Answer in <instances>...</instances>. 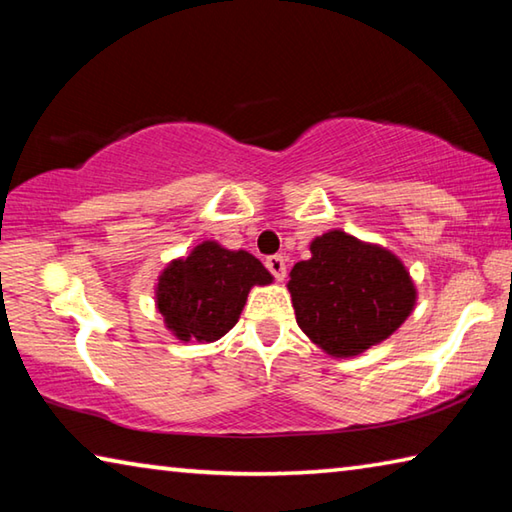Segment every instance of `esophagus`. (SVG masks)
I'll return each instance as SVG.
<instances>
[{
    "mask_svg": "<svg viewBox=\"0 0 512 512\" xmlns=\"http://www.w3.org/2000/svg\"><path fill=\"white\" fill-rule=\"evenodd\" d=\"M266 268L268 271L273 273V277L277 282H282L284 277H287V262H284V257L282 255H271V257H266Z\"/></svg>",
    "mask_w": 512,
    "mask_h": 512,
    "instance_id": "1",
    "label": "esophagus"
}]
</instances>
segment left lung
Returning a JSON list of instances; mask_svg holds the SVG:
<instances>
[{"instance_id":"8db88e82","label":"left lung","mask_w":512,"mask_h":512,"mask_svg":"<svg viewBox=\"0 0 512 512\" xmlns=\"http://www.w3.org/2000/svg\"><path fill=\"white\" fill-rule=\"evenodd\" d=\"M291 268L298 327L332 357H357L388 339L415 307L418 291L400 257L343 230L311 241Z\"/></svg>"}]
</instances>
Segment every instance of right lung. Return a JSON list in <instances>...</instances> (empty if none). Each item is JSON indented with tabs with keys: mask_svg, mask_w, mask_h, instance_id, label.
I'll list each match as a JSON object with an SVG mask.
<instances>
[{
	"mask_svg": "<svg viewBox=\"0 0 512 512\" xmlns=\"http://www.w3.org/2000/svg\"><path fill=\"white\" fill-rule=\"evenodd\" d=\"M271 282L273 275L246 250L203 241L160 273L155 305L176 339L212 343L237 325L250 289Z\"/></svg>",
	"mask_w": 512,
	"mask_h": 512,
	"instance_id": "right-lung-1",
	"label": "right lung"
}]
</instances>
